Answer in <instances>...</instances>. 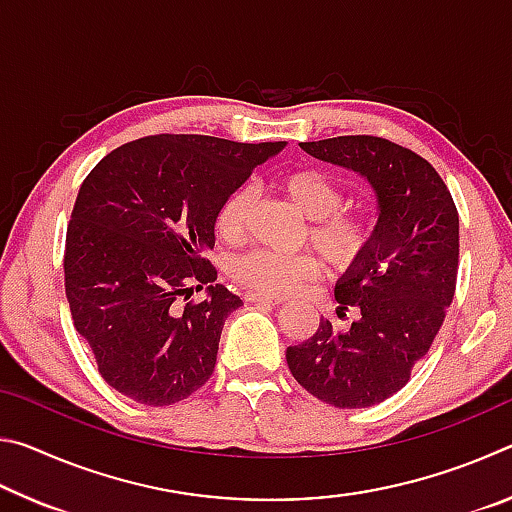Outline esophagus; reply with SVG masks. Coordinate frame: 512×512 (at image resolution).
Here are the masks:
<instances>
[{"instance_id": "obj_1", "label": "esophagus", "mask_w": 512, "mask_h": 512, "mask_svg": "<svg viewBox=\"0 0 512 512\" xmlns=\"http://www.w3.org/2000/svg\"><path fill=\"white\" fill-rule=\"evenodd\" d=\"M246 300L248 302H268V305H282L284 302L282 296H268V293H255V291H248Z\"/></svg>"}]
</instances>
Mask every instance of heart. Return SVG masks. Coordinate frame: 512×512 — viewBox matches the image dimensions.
Instances as JSON below:
<instances>
[{
	"instance_id": "heart-1",
	"label": "heart",
	"mask_w": 512,
	"mask_h": 512,
	"mask_svg": "<svg viewBox=\"0 0 512 512\" xmlns=\"http://www.w3.org/2000/svg\"><path fill=\"white\" fill-rule=\"evenodd\" d=\"M289 201L311 219L309 237L329 262L352 266L368 253L375 239V225L363 212H336L343 203V189L329 173L320 169H293L277 180ZM253 203L248 187H239L225 198L216 214V232L225 241L241 237L246 212ZM323 264L311 253L280 255L257 248L232 262V275L248 287L264 293H289L302 282L314 280Z\"/></svg>"
}]
</instances>
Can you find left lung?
I'll use <instances>...</instances> for the list:
<instances>
[{
	"label": "left lung",
	"mask_w": 512,
	"mask_h": 512,
	"mask_svg": "<svg viewBox=\"0 0 512 512\" xmlns=\"http://www.w3.org/2000/svg\"><path fill=\"white\" fill-rule=\"evenodd\" d=\"M314 158L357 171L377 196L375 239L336 280L348 329L329 320L287 348L291 375L320 402L366 409L400 391L436 339L458 273V212L443 178L404 146L372 135L302 142Z\"/></svg>",
	"instance_id": "left-lung-1"
}]
</instances>
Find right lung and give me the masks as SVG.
<instances>
[{
    "label": "right lung",
    "instance_id": "right-lung-1",
    "mask_svg": "<svg viewBox=\"0 0 512 512\" xmlns=\"http://www.w3.org/2000/svg\"><path fill=\"white\" fill-rule=\"evenodd\" d=\"M287 142L151 135L108 153L76 196L65 241L74 327L121 395L169 406L212 377L223 323L244 302L205 253L221 205ZM207 283L206 300H177ZM187 300V298H185Z\"/></svg>",
    "mask_w": 512,
    "mask_h": 512
}]
</instances>
